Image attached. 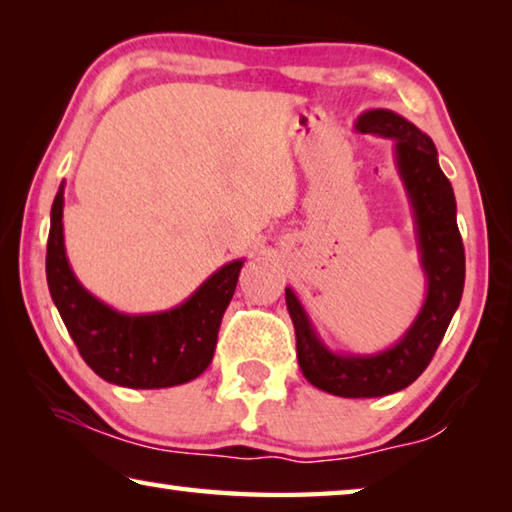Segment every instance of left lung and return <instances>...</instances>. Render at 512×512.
<instances>
[{
  "label": "left lung",
  "instance_id": "8db88e82",
  "mask_svg": "<svg viewBox=\"0 0 512 512\" xmlns=\"http://www.w3.org/2000/svg\"><path fill=\"white\" fill-rule=\"evenodd\" d=\"M354 131L393 140V160L411 205L415 244L427 293L413 323L391 348L379 352H336L316 332L296 291L287 287V309L296 329V350L309 384L339 397H381L402 391L422 375L461 305L465 250L456 225L452 183L440 169L427 133L386 108L363 110Z\"/></svg>",
  "mask_w": 512,
  "mask_h": 512
}]
</instances>
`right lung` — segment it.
Returning a JSON list of instances; mask_svg holds the SVG:
<instances>
[{"label": "right lung", "instance_id": "obj_1", "mask_svg": "<svg viewBox=\"0 0 512 512\" xmlns=\"http://www.w3.org/2000/svg\"><path fill=\"white\" fill-rule=\"evenodd\" d=\"M65 183L51 205L47 284L60 318L85 363L108 384L169 388L203 375L212 363L225 309L246 259H232L192 296L167 311L126 314L83 287L69 266L63 232Z\"/></svg>", "mask_w": 512, "mask_h": 512}]
</instances>
